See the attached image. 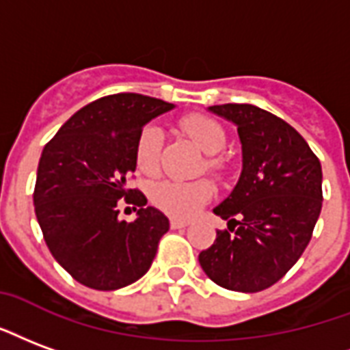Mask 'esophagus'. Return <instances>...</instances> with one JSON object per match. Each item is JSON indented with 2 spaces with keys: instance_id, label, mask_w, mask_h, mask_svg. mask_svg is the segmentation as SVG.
I'll use <instances>...</instances> for the list:
<instances>
[{
  "instance_id": "34e87169",
  "label": "esophagus",
  "mask_w": 350,
  "mask_h": 350,
  "mask_svg": "<svg viewBox=\"0 0 350 350\" xmlns=\"http://www.w3.org/2000/svg\"><path fill=\"white\" fill-rule=\"evenodd\" d=\"M189 226L187 221H180V219H170V228H174V230H180V228Z\"/></svg>"
}]
</instances>
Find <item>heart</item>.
I'll return each mask as SVG.
<instances>
[{"label": "heart", "mask_w": 350, "mask_h": 350, "mask_svg": "<svg viewBox=\"0 0 350 350\" xmlns=\"http://www.w3.org/2000/svg\"><path fill=\"white\" fill-rule=\"evenodd\" d=\"M183 131L187 133L196 146L204 150L206 154L215 155L226 146V131L215 118L204 115L185 116L182 120ZM163 146V131L159 126L150 124L142 129L137 139L135 161L137 167L144 174H154L159 168V155ZM211 170H217L221 163L217 157L208 161ZM213 196V187L206 180L196 182H174V180H163L152 187L150 198L157 208L165 211L174 219H191L200 211Z\"/></svg>", "instance_id": "obj_1"}]
</instances>
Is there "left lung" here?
<instances>
[{"instance_id": "left-lung-1", "label": "left lung", "mask_w": 350, "mask_h": 350, "mask_svg": "<svg viewBox=\"0 0 350 350\" xmlns=\"http://www.w3.org/2000/svg\"><path fill=\"white\" fill-rule=\"evenodd\" d=\"M235 124L243 168L232 193L213 209L228 221L198 256L221 287L256 293L280 280L312 239L323 206V170L299 131L250 103L208 107Z\"/></svg>"}]
</instances>
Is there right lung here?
<instances>
[{"label":"right lung","mask_w":350,"mask_h":350,"mask_svg":"<svg viewBox=\"0 0 350 350\" xmlns=\"http://www.w3.org/2000/svg\"><path fill=\"white\" fill-rule=\"evenodd\" d=\"M150 96L100 98L72 115L42 150L35 213L57 263L79 284L115 291L148 273L168 219L128 189L142 128L167 111ZM139 208L133 223L118 219V200Z\"/></svg>","instance_id":"1"}]
</instances>
